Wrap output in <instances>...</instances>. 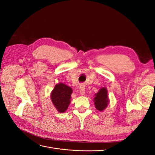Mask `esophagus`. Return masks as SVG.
I'll use <instances>...</instances> for the list:
<instances>
[{"mask_svg": "<svg viewBox=\"0 0 155 155\" xmlns=\"http://www.w3.org/2000/svg\"><path fill=\"white\" fill-rule=\"evenodd\" d=\"M79 92L81 95H84L85 93V88L84 85H81L79 87Z\"/></svg>", "mask_w": 155, "mask_h": 155, "instance_id": "esophagus-1", "label": "esophagus"}]
</instances>
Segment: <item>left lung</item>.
Here are the masks:
<instances>
[{"label":"left lung","mask_w":155,"mask_h":155,"mask_svg":"<svg viewBox=\"0 0 155 155\" xmlns=\"http://www.w3.org/2000/svg\"><path fill=\"white\" fill-rule=\"evenodd\" d=\"M94 101L95 107L98 110L103 111L106 109L109 103L106 88H101L99 92L96 94L95 97L94 98Z\"/></svg>","instance_id":"obj_1"}]
</instances>
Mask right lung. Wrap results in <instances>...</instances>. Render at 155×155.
Segmentation results:
<instances>
[{"label": "right lung", "mask_w": 155, "mask_h": 155, "mask_svg": "<svg viewBox=\"0 0 155 155\" xmlns=\"http://www.w3.org/2000/svg\"><path fill=\"white\" fill-rule=\"evenodd\" d=\"M72 89L63 83L56 84L51 92V100L59 112L63 113L68 109L71 99Z\"/></svg>", "instance_id": "right-lung-1"}]
</instances>
